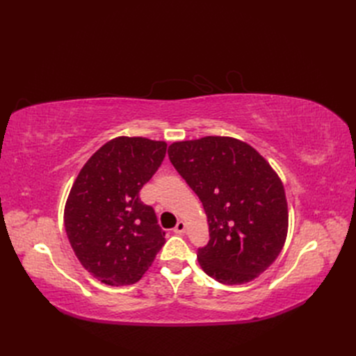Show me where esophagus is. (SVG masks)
I'll use <instances>...</instances> for the list:
<instances>
[{
  "label": "esophagus",
  "mask_w": 356,
  "mask_h": 356,
  "mask_svg": "<svg viewBox=\"0 0 356 356\" xmlns=\"http://www.w3.org/2000/svg\"><path fill=\"white\" fill-rule=\"evenodd\" d=\"M184 232H186V222L184 221H178L177 225H175V229H174V233L182 234Z\"/></svg>",
  "instance_id": "1"
}]
</instances>
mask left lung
<instances>
[{
  "instance_id": "1",
  "label": "left lung",
  "mask_w": 356,
  "mask_h": 356,
  "mask_svg": "<svg viewBox=\"0 0 356 356\" xmlns=\"http://www.w3.org/2000/svg\"><path fill=\"white\" fill-rule=\"evenodd\" d=\"M169 160L200 199L209 241L203 272L225 285L255 279L281 252L288 232L284 186L255 149L229 136L174 143Z\"/></svg>"
}]
</instances>
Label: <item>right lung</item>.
Wrapping results in <instances>:
<instances>
[{"label":"right lung","instance_id":"add662e5","mask_svg":"<svg viewBox=\"0 0 356 356\" xmlns=\"http://www.w3.org/2000/svg\"><path fill=\"white\" fill-rule=\"evenodd\" d=\"M166 154V143L120 136L83 166L63 222L81 266L106 285L138 282L165 245L153 207L139 199Z\"/></svg>","mask_w":356,"mask_h":356}]
</instances>
